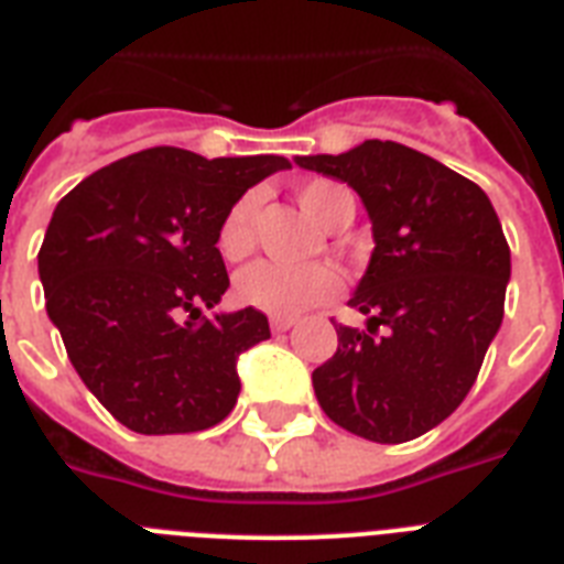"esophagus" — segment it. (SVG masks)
<instances>
[{"label":"esophagus","instance_id":"34e87169","mask_svg":"<svg viewBox=\"0 0 564 564\" xmlns=\"http://www.w3.org/2000/svg\"><path fill=\"white\" fill-rule=\"evenodd\" d=\"M269 325H272L274 334H283V330H290V327L295 325V318H292V316H272V318H269Z\"/></svg>","mask_w":564,"mask_h":564}]
</instances>
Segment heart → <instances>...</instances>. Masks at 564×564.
Returning <instances> with one entry per match:
<instances>
[{"label": "heart", "mask_w": 564, "mask_h": 564, "mask_svg": "<svg viewBox=\"0 0 564 564\" xmlns=\"http://www.w3.org/2000/svg\"><path fill=\"white\" fill-rule=\"evenodd\" d=\"M299 204L325 228H334L345 210H354L351 189L336 181L316 178L301 184ZM260 193L239 195L221 216L216 230V248L225 260H242L251 254L257 239ZM343 292V278L334 265H281L260 260L246 265L234 281V295L239 304L254 307L269 316H299L322 301L336 299Z\"/></svg>", "instance_id": "1"}]
</instances>
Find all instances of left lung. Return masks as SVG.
<instances>
[{"label":"left lung","instance_id":"left-lung-1","mask_svg":"<svg viewBox=\"0 0 564 564\" xmlns=\"http://www.w3.org/2000/svg\"><path fill=\"white\" fill-rule=\"evenodd\" d=\"M295 163L357 189L375 234L348 301L369 330L336 327V354L313 371L318 403L354 436L410 442L465 401L503 322L509 246L498 213L474 181L392 140Z\"/></svg>","mask_w":564,"mask_h":564}]
</instances>
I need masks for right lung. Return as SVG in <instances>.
I'll return each mask as SVG.
<instances>
[{
  "label": "right lung",
  "mask_w": 564,
  "mask_h": 564,
  "mask_svg": "<svg viewBox=\"0 0 564 564\" xmlns=\"http://www.w3.org/2000/svg\"><path fill=\"white\" fill-rule=\"evenodd\" d=\"M278 170H290L278 154L207 161L158 145L57 202L37 254L46 313L84 386L128 430L198 433L234 410L239 354L269 339V318L202 307L230 286L221 216Z\"/></svg>",
  "instance_id": "obj_1"
}]
</instances>
